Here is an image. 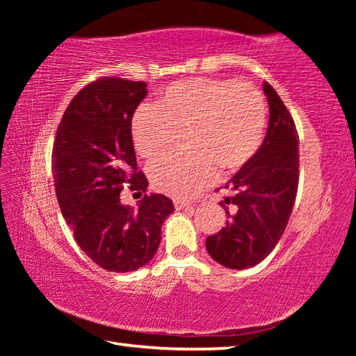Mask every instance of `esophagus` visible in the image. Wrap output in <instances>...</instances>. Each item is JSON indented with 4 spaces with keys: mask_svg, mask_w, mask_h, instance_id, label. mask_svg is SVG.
Returning a JSON list of instances; mask_svg holds the SVG:
<instances>
[{
    "mask_svg": "<svg viewBox=\"0 0 356 356\" xmlns=\"http://www.w3.org/2000/svg\"><path fill=\"white\" fill-rule=\"evenodd\" d=\"M190 204L188 202H184V201H179V200H174V207H176V210H182L185 207H188Z\"/></svg>",
    "mask_w": 356,
    "mask_h": 356,
    "instance_id": "1",
    "label": "esophagus"
}]
</instances>
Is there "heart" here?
I'll use <instances>...</instances> for the list:
<instances>
[{
    "label": "heart",
    "mask_w": 356,
    "mask_h": 356,
    "mask_svg": "<svg viewBox=\"0 0 356 356\" xmlns=\"http://www.w3.org/2000/svg\"><path fill=\"white\" fill-rule=\"evenodd\" d=\"M267 129V104L254 86L236 80L179 81L161 91L156 110L143 106L131 122L134 146L152 161L185 131L190 152L168 155L150 166L155 190L188 200L218 176L242 170L257 154Z\"/></svg>",
    "instance_id": "obj_1"
}]
</instances>
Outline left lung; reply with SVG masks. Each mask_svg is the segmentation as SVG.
Instances as JSON below:
<instances>
[{
	"mask_svg": "<svg viewBox=\"0 0 356 356\" xmlns=\"http://www.w3.org/2000/svg\"><path fill=\"white\" fill-rule=\"evenodd\" d=\"M270 120L257 154L222 188L231 196L226 226L206 238L215 262L227 268H250L262 262L284 232L298 190V134L284 102L265 81ZM231 205V211L225 204Z\"/></svg>",
	"mask_w": 356,
	"mask_h": 356,
	"instance_id": "8db88e82",
	"label": "left lung"
}]
</instances>
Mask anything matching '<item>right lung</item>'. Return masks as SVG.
Segmentation results:
<instances>
[{
    "label": "right lung",
    "instance_id": "right-lung-1",
    "mask_svg": "<svg viewBox=\"0 0 356 356\" xmlns=\"http://www.w3.org/2000/svg\"><path fill=\"white\" fill-rule=\"evenodd\" d=\"M147 84L100 78L84 86L65 110L51 154L56 197L80 248L104 270L135 272L152 261L161 226L174 212L165 195H146L138 171L131 118ZM129 184L144 194L138 209L120 202Z\"/></svg>",
    "mask_w": 356,
    "mask_h": 356
}]
</instances>
